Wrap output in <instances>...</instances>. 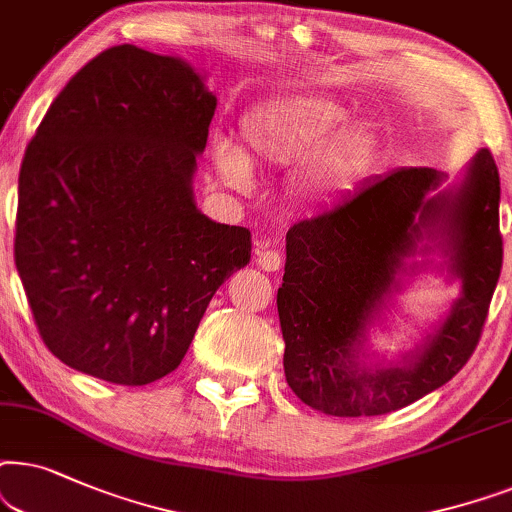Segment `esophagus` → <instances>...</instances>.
<instances>
[{
  "label": "esophagus",
  "instance_id": "esophagus-1",
  "mask_svg": "<svg viewBox=\"0 0 512 512\" xmlns=\"http://www.w3.org/2000/svg\"><path fill=\"white\" fill-rule=\"evenodd\" d=\"M255 262L260 264L262 271H278V269H281V264H283V257L276 248H271L269 241H257Z\"/></svg>",
  "mask_w": 512,
  "mask_h": 512
}]
</instances>
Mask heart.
Masks as SVG:
<instances>
[{
    "mask_svg": "<svg viewBox=\"0 0 512 512\" xmlns=\"http://www.w3.org/2000/svg\"><path fill=\"white\" fill-rule=\"evenodd\" d=\"M351 119L346 102L323 93H297L255 107L243 119L241 133L250 159L269 168L311 159L304 173V192L327 199L351 189L370 173L379 154V135L370 124L342 125ZM250 159L234 142H215V163L236 189L252 182Z\"/></svg>",
    "mask_w": 512,
    "mask_h": 512,
    "instance_id": "1",
    "label": "heart"
}]
</instances>
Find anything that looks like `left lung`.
Instances as JSON below:
<instances>
[{"mask_svg":"<svg viewBox=\"0 0 512 512\" xmlns=\"http://www.w3.org/2000/svg\"><path fill=\"white\" fill-rule=\"evenodd\" d=\"M433 168H395L285 236L278 318L288 386L332 417H377L447 384L473 356L501 276V182L492 154L468 163L459 187L433 194ZM438 247L462 295L433 336L398 364L362 360L366 327L419 266L406 260Z\"/></svg>","mask_w":512,"mask_h":512,"instance_id":"obj_1","label":"left lung"}]
</instances>
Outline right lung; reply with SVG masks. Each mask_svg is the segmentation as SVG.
Listing matches in <instances>:
<instances>
[{"label": "right lung", "mask_w": 512, "mask_h": 512, "mask_svg": "<svg viewBox=\"0 0 512 512\" xmlns=\"http://www.w3.org/2000/svg\"><path fill=\"white\" fill-rule=\"evenodd\" d=\"M217 98L185 60L133 44L51 102L18 175L16 269L44 344L74 370L145 386L182 363L250 231L196 208Z\"/></svg>", "instance_id": "add662e5"}]
</instances>
